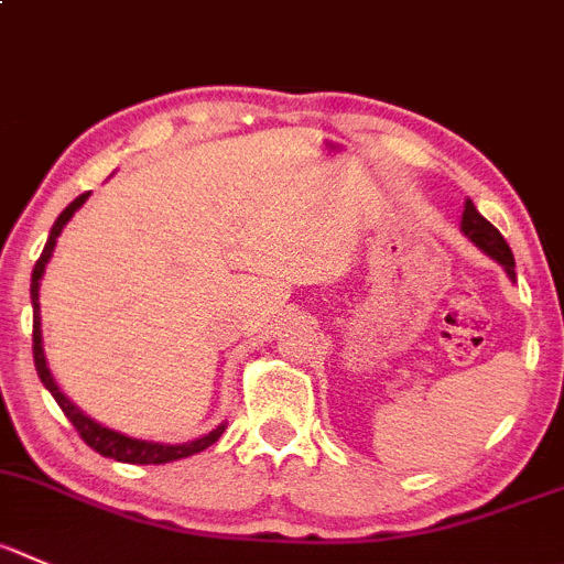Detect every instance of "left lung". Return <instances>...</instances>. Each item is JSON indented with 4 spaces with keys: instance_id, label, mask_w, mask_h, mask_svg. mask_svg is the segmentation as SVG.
<instances>
[{
    "instance_id": "obj_1",
    "label": "left lung",
    "mask_w": 564,
    "mask_h": 564,
    "mask_svg": "<svg viewBox=\"0 0 564 564\" xmlns=\"http://www.w3.org/2000/svg\"><path fill=\"white\" fill-rule=\"evenodd\" d=\"M463 232L468 235V238L474 240V243L479 246L481 251H487V254H490L492 260L501 262V265L507 268L509 276L514 279V257H512V249H509V243H507V240H503V235L498 232V229L492 227V224L487 221V218L481 216L479 210H476L474 202H465Z\"/></svg>"
}]
</instances>
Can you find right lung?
<instances>
[{
    "mask_svg": "<svg viewBox=\"0 0 564 564\" xmlns=\"http://www.w3.org/2000/svg\"><path fill=\"white\" fill-rule=\"evenodd\" d=\"M85 198H88V193H83V196L74 198L72 205H68L66 210L57 216L55 227H52V232H50V240H46L44 251H41L35 268H32V285H30V296H32V357H35L37 377H41V382L46 384V390L55 395V401L61 404V410L66 412V417L72 421V426L77 429L79 437L85 440V446H90L96 454H101V457H110V459H118V463H132V465H163V463H174V459H182V457H191V454L205 452L207 446H213V443L221 437L224 426L213 429L210 434L193 440V443H182V446H163V443L132 440V437H127V434L112 432V429H105L101 423L90 421L88 415H83V412H79L77 406H74L72 401H68L66 395L61 393V388H57L55 379H52L50 368H46L44 343H41V304H37V285H41V276H44V268H46V262H50L52 251H55L57 235L63 232V227L68 224V218L77 213V207H83Z\"/></svg>",
    "mask_w": 564,
    "mask_h": 564,
    "instance_id": "1",
    "label": "right lung"
}]
</instances>
